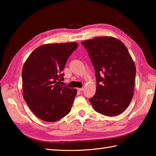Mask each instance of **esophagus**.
<instances>
[{
	"label": "esophagus",
	"mask_w": 156,
	"mask_h": 156,
	"mask_svg": "<svg viewBox=\"0 0 156 156\" xmlns=\"http://www.w3.org/2000/svg\"><path fill=\"white\" fill-rule=\"evenodd\" d=\"M77 90H78V91H80V92H82V91H83L84 88H77Z\"/></svg>",
	"instance_id": "obj_1"
}]
</instances>
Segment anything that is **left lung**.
I'll return each mask as SVG.
<instances>
[{"label":"left lung","instance_id":"obj_1","mask_svg":"<svg viewBox=\"0 0 156 156\" xmlns=\"http://www.w3.org/2000/svg\"><path fill=\"white\" fill-rule=\"evenodd\" d=\"M93 64L97 90L89 99L94 110L113 117L127 108L133 97L136 68L127 48L112 37L81 42Z\"/></svg>","mask_w":156,"mask_h":156}]
</instances>
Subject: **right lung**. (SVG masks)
Segmentation results:
<instances>
[{"label": "right lung", "mask_w": 156, "mask_h": 156, "mask_svg": "<svg viewBox=\"0 0 156 156\" xmlns=\"http://www.w3.org/2000/svg\"><path fill=\"white\" fill-rule=\"evenodd\" d=\"M77 43L46 44L33 51L22 69L23 98L38 118L55 122L68 115L77 93L60 85L62 73Z\"/></svg>", "instance_id": "1"}]
</instances>
